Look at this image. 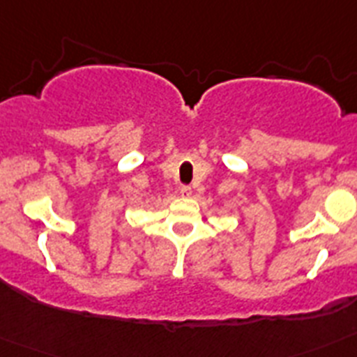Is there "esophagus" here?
I'll return each mask as SVG.
<instances>
[{
  "label": "esophagus",
  "mask_w": 357,
  "mask_h": 357,
  "mask_svg": "<svg viewBox=\"0 0 357 357\" xmlns=\"http://www.w3.org/2000/svg\"><path fill=\"white\" fill-rule=\"evenodd\" d=\"M181 195L182 197H189V195H191V188H189V185H182Z\"/></svg>",
  "instance_id": "esophagus-1"
}]
</instances>
